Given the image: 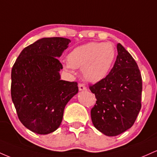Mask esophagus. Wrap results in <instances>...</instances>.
Here are the masks:
<instances>
[{"mask_svg":"<svg viewBox=\"0 0 157 157\" xmlns=\"http://www.w3.org/2000/svg\"><path fill=\"white\" fill-rule=\"evenodd\" d=\"M78 89L80 91H85L87 90V87L83 84H78Z\"/></svg>","mask_w":157,"mask_h":157,"instance_id":"34e87169","label":"esophagus"}]
</instances>
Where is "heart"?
Masks as SVG:
<instances>
[{"label":"heart","instance_id":"obj_1","mask_svg":"<svg viewBox=\"0 0 157 157\" xmlns=\"http://www.w3.org/2000/svg\"><path fill=\"white\" fill-rule=\"evenodd\" d=\"M117 56V50L111 43L89 42L78 46L67 56V70L82 68V75L87 82L97 83L108 75Z\"/></svg>","mask_w":157,"mask_h":157}]
</instances>
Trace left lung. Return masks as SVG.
I'll return each mask as SVG.
<instances>
[{"label": "left lung", "mask_w": 157, "mask_h": 157, "mask_svg": "<svg viewBox=\"0 0 157 157\" xmlns=\"http://www.w3.org/2000/svg\"><path fill=\"white\" fill-rule=\"evenodd\" d=\"M113 67L104 80L90 86L96 103L91 109L95 128L108 136L131 128L141 109L142 82L140 69L121 44Z\"/></svg>", "instance_id": "8db88e82"}]
</instances>
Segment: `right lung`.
<instances>
[{"label": "right lung", "instance_id": "1", "mask_svg": "<svg viewBox=\"0 0 157 157\" xmlns=\"http://www.w3.org/2000/svg\"><path fill=\"white\" fill-rule=\"evenodd\" d=\"M68 38H43L25 47L12 69L11 96L21 122L38 134L59 128L64 107L78 93L75 82L61 80L58 58L68 47Z\"/></svg>", "mask_w": 157, "mask_h": 157}]
</instances>
